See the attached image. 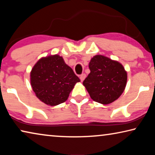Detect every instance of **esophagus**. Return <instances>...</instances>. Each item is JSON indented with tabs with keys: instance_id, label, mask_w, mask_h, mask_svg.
Wrapping results in <instances>:
<instances>
[{
	"instance_id": "obj_1",
	"label": "esophagus",
	"mask_w": 155,
	"mask_h": 155,
	"mask_svg": "<svg viewBox=\"0 0 155 155\" xmlns=\"http://www.w3.org/2000/svg\"><path fill=\"white\" fill-rule=\"evenodd\" d=\"M79 77H80V79H81V82H83L84 79H85V77H86V75H85V74H82L81 75H80Z\"/></svg>"
}]
</instances>
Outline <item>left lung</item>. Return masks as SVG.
<instances>
[{
    "label": "left lung",
    "instance_id": "8db88e82",
    "mask_svg": "<svg viewBox=\"0 0 155 155\" xmlns=\"http://www.w3.org/2000/svg\"><path fill=\"white\" fill-rule=\"evenodd\" d=\"M89 68L90 73L83 84L93 101L108 104L122 95L127 73L120 63L98 54L91 59Z\"/></svg>",
    "mask_w": 155,
    "mask_h": 155
}]
</instances>
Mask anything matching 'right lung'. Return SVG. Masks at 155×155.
<instances>
[{
  "mask_svg": "<svg viewBox=\"0 0 155 155\" xmlns=\"http://www.w3.org/2000/svg\"><path fill=\"white\" fill-rule=\"evenodd\" d=\"M31 85L36 96L48 105L66 101L80 79L58 54L42 57L32 68Z\"/></svg>",
  "mask_w": 155,
  "mask_h": 155,
  "instance_id": "right-lung-1",
  "label": "right lung"
}]
</instances>
